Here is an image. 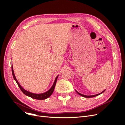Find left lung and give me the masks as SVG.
Wrapping results in <instances>:
<instances>
[{"label": "left lung", "instance_id": "8db88e82", "mask_svg": "<svg viewBox=\"0 0 125 125\" xmlns=\"http://www.w3.org/2000/svg\"><path fill=\"white\" fill-rule=\"evenodd\" d=\"M105 90H106V89H105ZM105 90H104L103 91H102V92H101V93H99V94H95V95H83V94H82L80 93L79 92H78L77 91L75 90V92H76L78 94H79V95L82 96H83V97H93L96 96H97V95H100L101 94L103 93L105 91Z\"/></svg>", "mask_w": 125, "mask_h": 125}]
</instances>
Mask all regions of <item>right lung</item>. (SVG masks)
<instances>
[{
	"label": "right lung",
	"instance_id": "right-lung-1",
	"mask_svg": "<svg viewBox=\"0 0 125 125\" xmlns=\"http://www.w3.org/2000/svg\"><path fill=\"white\" fill-rule=\"evenodd\" d=\"M13 66L12 65V66H11V69H12V75H13V77L14 79V80L16 81V82H17V83L18 84L19 87L20 89H21V91L23 92L25 94V95H26V96H29L30 97L32 98V99H36V100H45V99H47V98L50 97L52 95V93H53L54 89H55V85H56V82H57V78H58V75L56 77L55 80L54 81V83H53V84H52V86L47 91L45 92L44 93H43L36 94V93H32V92H30L29 91H28L25 90L24 88H22L21 85L19 83V82L18 81L17 79H16V76H15L14 71H13Z\"/></svg>",
	"mask_w": 125,
	"mask_h": 125
}]
</instances>
